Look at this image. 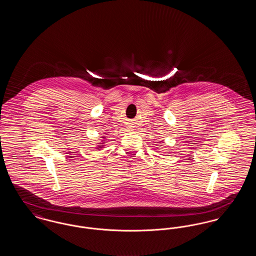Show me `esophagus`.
I'll list each match as a JSON object with an SVG mask.
<instances>
[{
    "label": "esophagus",
    "instance_id": "1",
    "mask_svg": "<svg viewBox=\"0 0 256 256\" xmlns=\"http://www.w3.org/2000/svg\"><path fill=\"white\" fill-rule=\"evenodd\" d=\"M130 130H132V128H130Z\"/></svg>",
    "mask_w": 256,
    "mask_h": 256
}]
</instances>
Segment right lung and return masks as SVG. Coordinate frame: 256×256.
<instances>
[{
	"mask_svg": "<svg viewBox=\"0 0 256 256\" xmlns=\"http://www.w3.org/2000/svg\"><path fill=\"white\" fill-rule=\"evenodd\" d=\"M102 138H104V137H102ZM102 141H104V140H102ZM104 143H106V142H102V143H100V146H98L97 148H102V146H104Z\"/></svg>",
	"mask_w": 256,
	"mask_h": 256,
	"instance_id": "obj_1",
	"label": "right lung"
}]
</instances>
